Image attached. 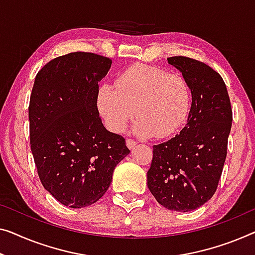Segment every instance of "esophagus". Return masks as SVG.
Segmentation results:
<instances>
[{
  "label": "esophagus",
  "mask_w": 255,
  "mask_h": 255,
  "mask_svg": "<svg viewBox=\"0 0 255 255\" xmlns=\"http://www.w3.org/2000/svg\"><path fill=\"white\" fill-rule=\"evenodd\" d=\"M126 144H127V146L129 147V149H132V147L136 146V144H137V142H136V140L132 139V138H127Z\"/></svg>",
  "instance_id": "1"
}]
</instances>
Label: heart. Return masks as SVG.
I'll list each match as a JSON object with an SVG mask.
<instances>
[{"label":"heart","mask_w":255,"mask_h":255,"mask_svg":"<svg viewBox=\"0 0 255 255\" xmlns=\"http://www.w3.org/2000/svg\"><path fill=\"white\" fill-rule=\"evenodd\" d=\"M97 101L106 126L112 131L123 130L136 113L135 132L167 137L187 120L191 90L181 73L136 64L118 75L116 87L102 86Z\"/></svg>","instance_id":"b5f03b06"}]
</instances>
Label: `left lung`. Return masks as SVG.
Returning a JSON list of instances; mask_svg holds the SVG:
<instances>
[{
	"label": "left lung",
	"mask_w": 255,
	"mask_h": 255,
	"mask_svg": "<svg viewBox=\"0 0 255 255\" xmlns=\"http://www.w3.org/2000/svg\"><path fill=\"white\" fill-rule=\"evenodd\" d=\"M187 79L191 109L180 134L153 145L147 187L167 210L190 212L210 200L227 157L233 110L218 72L189 57L167 58Z\"/></svg>",
	"instance_id": "obj_1"
}]
</instances>
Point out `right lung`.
Here are the masks:
<instances>
[{
    "label": "right lung",
    "mask_w": 255,
    "mask_h": 255,
    "mask_svg": "<svg viewBox=\"0 0 255 255\" xmlns=\"http://www.w3.org/2000/svg\"><path fill=\"white\" fill-rule=\"evenodd\" d=\"M108 57L71 52L36 74L28 118L30 150L41 183L60 204L96 203L129 154L123 136L109 131L97 108L98 82L111 67Z\"/></svg>",
    "instance_id": "right-lung-1"
}]
</instances>
